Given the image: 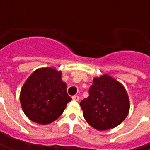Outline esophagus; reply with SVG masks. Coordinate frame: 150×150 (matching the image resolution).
Segmentation results:
<instances>
[{"label":"esophagus","mask_w":150,"mask_h":150,"mask_svg":"<svg viewBox=\"0 0 150 150\" xmlns=\"http://www.w3.org/2000/svg\"><path fill=\"white\" fill-rule=\"evenodd\" d=\"M72 100L75 101H79V96H72Z\"/></svg>","instance_id":"obj_1"}]
</instances>
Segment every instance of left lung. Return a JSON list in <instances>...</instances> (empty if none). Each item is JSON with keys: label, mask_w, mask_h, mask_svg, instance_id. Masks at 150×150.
Listing matches in <instances>:
<instances>
[{"label": "left lung", "mask_w": 150, "mask_h": 150, "mask_svg": "<svg viewBox=\"0 0 150 150\" xmlns=\"http://www.w3.org/2000/svg\"><path fill=\"white\" fill-rule=\"evenodd\" d=\"M87 122L97 130L119 125L129 112V100L125 88L110 75L93 79L89 96L80 102Z\"/></svg>", "instance_id": "obj_1"}]
</instances>
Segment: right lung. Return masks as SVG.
Returning a JSON list of instances; mask_svg holds the SVG:
<instances>
[{
  "label": "right lung",
  "mask_w": 150,
  "mask_h": 150,
  "mask_svg": "<svg viewBox=\"0 0 150 150\" xmlns=\"http://www.w3.org/2000/svg\"><path fill=\"white\" fill-rule=\"evenodd\" d=\"M62 72L54 67L37 69L25 82L20 93L22 110L29 119L40 125L52 123L62 115L71 100Z\"/></svg>",
  "instance_id": "right-lung-1"
}]
</instances>
